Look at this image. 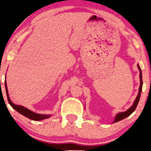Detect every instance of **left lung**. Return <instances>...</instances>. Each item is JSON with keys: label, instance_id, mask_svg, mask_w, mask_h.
Returning <instances> with one entry per match:
<instances>
[{"label": "left lung", "instance_id": "1", "mask_svg": "<svg viewBox=\"0 0 151 151\" xmlns=\"http://www.w3.org/2000/svg\"><path fill=\"white\" fill-rule=\"evenodd\" d=\"M137 67L139 70V78H140V86H139V93L137 96L135 100H134L133 104L132 106L130 107L129 109L128 110H126V112H119L115 116V119H114L113 123H115V122H117L119 121H121V120L125 119L126 117H127L129 115H130L132 112L134 111V110L136 109L137 106L139 103V101L140 99V96H141V93H142V85H143V81H142V70L140 68L139 65L137 64Z\"/></svg>", "mask_w": 151, "mask_h": 151}]
</instances>
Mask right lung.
<instances>
[{
    "label": "right lung",
    "instance_id": "1",
    "mask_svg": "<svg viewBox=\"0 0 151 151\" xmlns=\"http://www.w3.org/2000/svg\"><path fill=\"white\" fill-rule=\"evenodd\" d=\"M5 90H6V93H7L8 102H9V104L11 105L12 107L15 110H17V112H19V113H21V114H23V116L29 118V119H30L35 120V121H41V120L47 119V118H49L51 116V114H41L35 113V112H32V111H31V110H29V109H27V108H25L24 106L16 105V104H13L12 102L11 99H9L6 81H5Z\"/></svg>",
    "mask_w": 151,
    "mask_h": 151
}]
</instances>
